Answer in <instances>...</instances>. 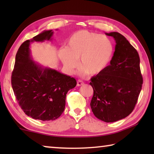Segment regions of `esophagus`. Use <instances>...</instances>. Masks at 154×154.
<instances>
[{"label":"esophagus","mask_w":154,"mask_h":154,"mask_svg":"<svg viewBox=\"0 0 154 154\" xmlns=\"http://www.w3.org/2000/svg\"><path fill=\"white\" fill-rule=\"evenodd\" d=\"M83 84V82L82 80H77V86H81V85H82Z\"/></svg>","instance_id":"obj_1"}]
</instances>
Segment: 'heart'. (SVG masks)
Returning a JSON list of instances; mask_svg holds the SVG:
<instances>
[{
	"instance_id": "1",
	"label": "heart",
	"mask_w": 154,
	"mask_h": 154,
	"mask_svg": "<svg viewBox=\"0 0 154 154\" xmlns=\"http://www.w3.org/2000/svg\"><path fill=\"white\" fill-rule=\"evenodd\" d=\"M113 53V44L107 36L83 30L71 35L58 56L68 72L73 71L79 59L82 72L95 75L105 69Z\"/></svg>"
}]
</instances>
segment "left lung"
<instances>
[{
    "mask_svg": "<svg viewBox=\"0 0 154 154\" xmlns=\"http://www.w3.org/2000/svg\"><path fill=\"white\" fill-rule=\"evenodd\" d=\"M116 40L113 56L103 71L91 78L94 90L90 106L94 116L105 122L124 119L132 113L142 89L140 58L120 33H105Z\"/></svg>",
    "mask_w": 154,
    "mask_h": 154,
    "instance_id": "obj_1",
    "label": "left lung"
}]
</instances>
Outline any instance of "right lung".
I'll return each mask as SVG.
<instances>
[{
  "mask_svg": "<svg viewBox=\"0 0 154 154\" xmlns=\"http://www.w3.org/2000/svg\"><path fill=\"white\" fill-rule=\"evenodd\" d=\"M54 32L45 30L24 41L15 56L11 85L17 103L26 115L42 121L54 120L63 113L68 91L75 88V78L32 60L30 43L50 40Z\"/></svg>",
  "mask_w": 154,
  "mask_h": 154,
  "instance_id": "obj_1",
  "label": "right lung"
}]
</instances>
